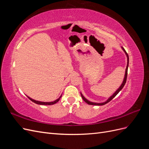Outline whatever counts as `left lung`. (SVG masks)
<instances>
[{"label":"left lung","mask_w":149,"mask_h":149,"mask_svg":"<svg viewBox=\"0 0 149 149\" xmlns=\"http://www.w3.org/2000/svg\"><path fill=\"white\" fill-rule=\"evenodd\" d=\"M121 48H122V49H123V50L125 54L126 55V56H127V66H126L125 75H124V78L123 79V83H122L121 85L120 86V87L115 91V93L113 94H112L111 96H110L109 98H108V100L106 101L103 102L97 103V102H91V101H89V100H87L86 98H85L84 97V96L82 94V93H81V96L83 100H84V101H85L87 104H89V105H95V106H103V105H104V104H107V102H109V101H111L112 100V99H113L117 95V94H118L120 92V91H121V89H123V87L124 86V85H125V84L126 83V80H127V70H128V66H129V56H128V54L127 53V52H125L124 48L123 47H121Z\"/></svg>","instance_id":"8db88e82"}]
</instances>
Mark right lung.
Segmentation results:
<instances>
[{
	"instance_id": "1",
	"label": "right lung",
	"mask_w": 149,
	"mask_h": 149,
	"mask_svg": "<svg viewBox=\"0 0 149 149\" xmlns=\"http://www.w3.org/2000/svg\"><path fill=\"white\" fill-rule=\"evenodd\" d=\"M26 96L28 97V98L30 100H31L32 102H35V104H40V105H53V104H56L57 102L59 101L61 97V96L59 98L57 99L56 100L54 101H52V102H42V101H36V100H33V99H31V97H29L28 96Z\"/></svg>"
}]
</instances>
